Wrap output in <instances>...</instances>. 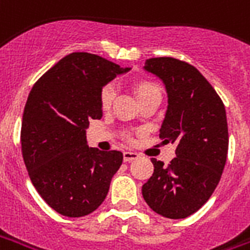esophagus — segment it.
Masks as SVG:
<instances>
[{
    "instance_id": "esophagus-1",
    "label": "esophagus",
    "mask_w": 250,
    "mask_h": 250,
    "mask_svg": "<svg viewBox=\"0 0 250 250\" xmlns=\"http://www.w3.org/2000/svg\"><path fill=\"white\" fill-rule=\"evenodd\" d=\"M139 158V153L134 152V151H125L123 152V159L125 162H131V160H135V159Z\"/></svg>"
}]
</instances>
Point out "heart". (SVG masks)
<instances>
[{
  "mask_svg": "<svg viewBox=\"0 0 250 250\" xmlns=\"http://www.w3.org/2000/svg\"><path fill=\"white\" fill-rule=\"evenodd\" d=\"M134 90L139 99L151 95V94H160V88L152 81H139L134 84ZM115 97V88L112 84H106L101 91V106L102 108L107 110L111 106V103ZM130 138V136H128Z\"/></svg>",
  "mask_w": 250,
  "mask_h": 250,
  "instance_id": "obj_1",
  "label": "heart"
}]
</instances>
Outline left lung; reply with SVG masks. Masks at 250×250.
<instances>
[{
    "label": "left lung",
    "mask_w": 250,
    "mask_h": 250,
    "mask_svg": "<svg viewBox=\"0 0 250 250\" xmlns=\"http://www.w3.org/2000/svg\"><path fill=\"white\" fill-rule=\"evenodd\" d=\"M144 68L167 88L168 110L159 136L164 144H176V158L168 166L151 159L153 173L142 193L156 213L186 219L208 201L223 175L229 144L225 107L212 84L184 61L149 58Z\"/></svg>",
    "instance_id": "1"
}]
</instances>
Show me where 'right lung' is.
Returning <instances> with one entry per match:
<instances>
[{"label":"right lung","mask_w":250,"mask_h":250,"mask_svg":"<svg viewBox=\"0 0 250 250\" xmlns=\"http://www.w3.org/2000/svg\"><path fill=\"white\" fill-rule=\"evenodd\" d=\"M125 71L99 55L71 53L29 94L21 127L23 162L41 197L66 217L97 209L122 166L120 151L88 147L86 128L102 118V87Z\"/></svg>","instance_id":"1"}]
</instances>
